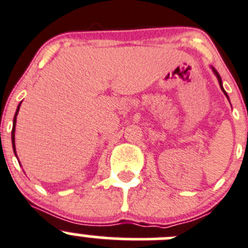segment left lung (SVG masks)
<instances>
[{
	"label": "left lung",
	"mask_w": 248,
	"mask_h": 248,
	"mask_svg": "<svg viewBox=\"0 0 248 248\" xmlns=\"http://www.w3.org/2000/svg\"><path fill=\"white\" fill-rule=\"evenodd\" d=\"M211 68H212V71H213V73H215V76L216 77H217V79H218V83H219V87H220V89H222V92L224 93V95L225 96H227V99L229 100V96H228V94H227V92H225L224 90V88H223V83H222V78H220V76H219V73L217 72V70H216L215 67H212V66H211ZM230 102V101H229Z\"/></svg>",
	"instance_id": "1"
}]
</instances>
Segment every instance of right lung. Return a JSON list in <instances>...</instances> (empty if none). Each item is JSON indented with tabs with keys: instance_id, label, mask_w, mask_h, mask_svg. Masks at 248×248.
I'll use <instances>...</instances> for the list:
<instances>
[{
	"instance_id": "add662e5",
	"label": "right lung",
	"mask_w": 248,
	"mask_h": 248,
	"mask_svg": "<svg viewBox=\"0 0 248 248\" xmlns=\"http://www.w3.org/2000/svg\"><path fill=\"white\" fill-rule=\"evenodd\" d=\"M20 104L18 105V108H16V114H14V119H13V129H12V146H13V151H14V154L16 155V116H18V112H19V108H20ZM16 158H18V155H16Z\"/></svg>"
}]
</instances>
